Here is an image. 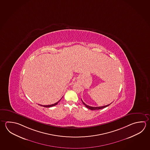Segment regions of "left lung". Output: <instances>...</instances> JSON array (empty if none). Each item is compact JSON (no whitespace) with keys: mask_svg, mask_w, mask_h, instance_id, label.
Wrapping results in <instances>:
<instances>
[{"mask_svg":"<svg viewBox=\"0 0 150 150\" xmlns=\"http://www.w3.org/2000/svg\"><path fill=\"white\" fill-rule=\"evenodd\" d=\"M82 103L83 104V105H85V106L87 108H88V109H91V110H98V109H103V108H105V107H106L108 106L109 105H110V104H109V105H106V106H100V107H91L89 106H88L87 105H86V104H85V103L82 100Z\"/></svg>","mask_w":150,"mask_h":150,"instance_id":"1","label":"left lung"}]
</instances>
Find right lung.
Returning <instances> with one entry per match:
<instances>
[{
    "label": "right lung",
    "mask_w": 150,
    "mask_h": 150,
    "mask_svg": "<svg viewBox=\"0 0 150 150\" xmlns=\"http://www.w3.org/2000/svg\"><path fill=\"white\" fill-rule=\"evenodd\" d=\"M62 99V98H61ZM61 99H60V100L58 101L56 103H55V104H52V105H41V106H43L44 107H47V108H49V107H53L54 106H55V105H57V104H58V103L60 101V100H61Z\"/></svg>",
    "instance_id": "add662e5"
}]
</instances>
